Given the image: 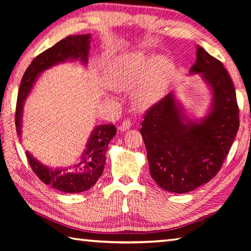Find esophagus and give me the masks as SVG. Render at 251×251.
<instances>
[{"instance_id": "esophagus-1", "label": "esophagus", "mask_w": 251, "mask_h": 251, "mask_svg": "<svg viewBox=\"0 0 251 251\" xmlns=\"http://www.w3.org/2000/svg\"><path fill=\"white\" fill-rule=\"evenodd\" d=\"M131 127V123H130V121H128V120H126V121H124L122 123V124L119 126V130L120 131H126L127 129H129Z\"/></svg>"}]
</instances>
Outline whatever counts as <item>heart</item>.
Listing matches in <instances>:
<instances>
[{"mask_svg": "<svg viewBox=\"0 0 251 251\" xmlns=\"http://www.w3.org/2000/svg\"><path fill=\"white\" fill-rule=\"evenodd\" d=\"M175 66L164 56L152 60L142 52H129L116 57L105 71V81L109 87L117 92L132 94V103L143 110L161 100L172 81Z\"/></svg>", "mask_w": 251, "mask_h": 251, "instance_id": "obj_1", "label": "heart"}]
</instances>
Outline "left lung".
Wrapping results in <instances>:
<instances>
[{
  "mask_svg": "<svg viewBox=\"0 0 251 251\" xmlns=\"http://www.w3.org/2000/svg\"><path fill=\"white\" fill-rule=\"evenodd\" d=\"M191 75L200 74L210 92L206 114L185 115L175 90L148 111L140 129L153 180L173 193H188L219 172L239 127L236 93L222 62L196 46Z\"/></svg>",
  "mask_w": 251,
  "mask_h": 251,
  "instance_id": "left-lung-1",
  "label": "left lung"
}]
</instances>
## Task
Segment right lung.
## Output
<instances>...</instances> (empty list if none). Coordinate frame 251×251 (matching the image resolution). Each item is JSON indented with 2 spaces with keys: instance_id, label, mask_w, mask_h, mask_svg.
<instances>
[{
  "instance_id": "add662e5",
  "label": "right lung",
  "mask_w": 251,
  "mask_h": 251,
  "mask_svg": "<svg viewBox=\"0 0 251 251\" xmlns=\"http://www.w3.org/2000/svg\"><path fill=\"white\" fill-rule=\"evenodd\" d=\"M90 39L92 35L89 33L69 35L32 60L21 79L16 106V130L20 140L25 101L37 77L47 69L67 61H79L81 65L86 67L92 41ZM115 134L116 128L113 124L96 126L88 138L79 162L72 166L50 167L42 164L29 151L25 154L32 170L45 184H50L51 188L66 193H81L92 188L102 175L105 153L109 142Z\"/></svg>"
}]
</instances>
